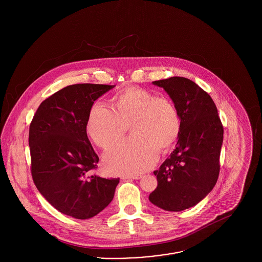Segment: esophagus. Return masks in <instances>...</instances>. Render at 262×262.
<instances>
[{
    "instance_id": "34e87169",
    "label": "esophagus",
    "mask_w": 262,
    "mask_h": 262,
    "mask_svg": "<svg viewBox=\"0 0 262 262\" xmlns=\"http://www.w3.org/2000/svg\"><path fill=\"white\" fill-rule=\"evenodd\" d=\"M141 178V176L139 174H131V176H123L122 179L123 180H139Z\"/></svg>"
}]
</instances>
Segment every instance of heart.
Masks as SVG:
<instances>
[{"label":"heart","mask_w":262,"mask_h":262,"mask_svg":"<svg viewBox=\"0 0 262 262\" xmlns=\"http://www.w3.org/2000/svg\"><path fill=\"white\" fill-rule=\"evenodd\" d=\"M112 108L101 103L93 105L86 133L95 144L108 149L124 137L130 125L133 137L105 154L106 166L114 174L149 169L159 150L170 149L180 135V114L168 97L128 86L113 97Z\"/></svg>","instance_id":"1"}]
</instances>
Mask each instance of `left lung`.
I'll use <instances>...</instances> for the list:
<instances>
[{"label": "left lung", "instance_id": "1", "mask_svg": "<svg viewBox=\"0 0 262 262\" xmlns=\"http://www.w3.org/2000/svg\"><path fill=\"white\" fill-rule=\"evenodd\" d=\"M163 88L181 118L176 149L154 171L157 187L149 201L180 212L195 206L215 187L220 172L223 125L210 95L192 80L172 76L153 81Z\"/></svg>", "mask_w": 262, "mask_h": 262}]
</instances>
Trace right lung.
I'll return each instance as SVG.
<instances>
[{"mask_svg":"<svg viewBox=\"0 0 262 262\" xmlns=\"http://www.w3.org/2000/svg\"><path fill=\"white\" fill-rule=\"evenodd\" d=\"M115 85L77 83L56 92L38 107L29 128L32 179L60 213L90 219L114 198L120 179L95 173L99 157L86 135L94 102Z\"/></svg>","mask_w":262,"mask_h":262,"instance_id":"right-lung-1","label":"right lung"}]
</instances>
